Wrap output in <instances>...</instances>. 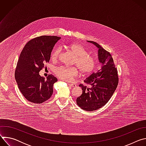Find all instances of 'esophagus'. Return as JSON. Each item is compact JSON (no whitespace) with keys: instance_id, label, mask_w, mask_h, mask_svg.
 Here are the masks:
<instances>
[{"instance_id":"1","label":"esophagus","mask_w":146,"mask_h":146,"mask_svg":"<svg viewBox=\"0 0 146 146\" xmlns=\"http://www.w3.org/2000/svg\"><path fill=\"white\" fill-rule=\"evenodd\" d=\"M69 86H70V87H76V84H74V83H69Z\"/></svg>"}]
</instances>
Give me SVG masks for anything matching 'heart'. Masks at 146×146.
Returning <instances> with one entry per match:
<instances>
[{
  "label": "heart",
  "mask_w": 146,
  "mask_h": 146,
  "mask_svg": "<svg viewBox=\"0 0 146 146\" xmlns=\"http://www.w3.org/2000/svg\"><path fill=\"white\" fill-rule=\"evenodd\" d=\"M67 47L76 56L73 65H75L77 67H57L54 69V74L58 78L64 81H70L77 77L79 74L78 68L82 75L87 76L91 74L96 66V58L92 55L88 54V52L86 47L80 43H73ZM60 52V49L59 48L54 49L51 54V59L56 60L58 58Z\"/></svg>",
  "instance_id": "1"
}]
</instances>
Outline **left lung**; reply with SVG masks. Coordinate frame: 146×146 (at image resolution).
Instances as JSON below:
<instances>
[{"mask_svg":"<svg viewBox=\"0 0 146 146\" xmlns=\"http://www.w3.org/2000/svg\"><path fill=\"white\" fill-rule=\"evenodd\" d=\"M98 48V58L102 68L80 84L82 93L76 99L77 105L82 110L92 111L105 106L110 99L118 84V71L111 54L92 41H88ZM101 72H100V71Z\"/></svg>","mask_w":146,"mask_h":146,"instance_id":"8db88e82","label":"left lung"}]
</instances>
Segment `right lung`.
<instances>
[{"label":"right lung","instance_id":"obj_1","mask_svg":"<svg viewBox=\"0 0 146 146\" xmlns=\"http://www.w3.org/2000/svg\"><path fill=\"white\" fill-rule=\"evenodd\" d=\"M55 36H41L29 40L21 53L15 70V78L23 96L28 101L40 104L49 99L57 78L49 74L45 79L39 72L49 62L55 43Z\"/></svg>","mask_w":146,"mask_h":146}]
</instances>
